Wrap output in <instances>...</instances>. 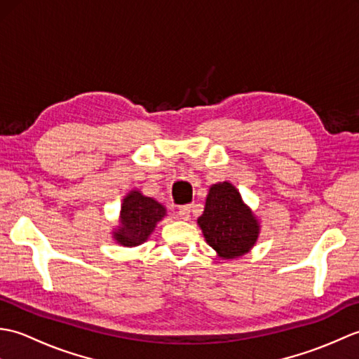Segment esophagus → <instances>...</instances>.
Masks as SVG:
<instances>
[{
    "mask_svg": "<svg viewBox=\"0 0 359 359\" xmlns=\"http://www.w3.org/2000/svg\"><path fill=\"white\" fill-rule=\"evenodd\" d=\"M177 216L182 220H189V217H191V205H184V207H180L177 211Z\"/></svg>",
    "mask_w": 359,
    "mask_h": 359,
    "instance_id": "esophagus-1",
    "label": "esophagus"
}]
</instances>
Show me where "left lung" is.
Here are the masks:
<instances>
[{"mask_svg":"<svg viewBox=\"0 0 359 359\" xmlns=\"http://www.w3.org/2000/svg\"><path fill=\"white\" fill-rule=\"evenodd\" d=\"M197 225L208 245L222 259L250 253L261 233L255 211L243 202L239 189L226 180L210 187Z\"/></svg>","mask_w":359,"mask_h":359,"instance_id":"1","label":"left lung"}]
</instances>
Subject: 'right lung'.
<instances>
[{"label":"right lung","mask_w":359,"mask_h":359,"mask_svg":"<svg viewBox=\"0 0 359 359\" xmlns=\"http://www.w3.org/2000/svg\"><path fill=\"white\" fill-rule=\"evenodd\" d=\"M166 216V208L140 189H131L121 201L118 225L112 228V239L118 245L133 248L149 239L157 224Z\"/></svg>","instance_id":"right-lung-1"}]
</instances>
